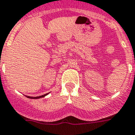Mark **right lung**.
Listing matches in <instances>:
<instances>
[{"label":"right lung","mask_w":135,"mask_h":135,"mask_svg":"<svg viewBox=\"0 0 135 135\" xmlns=\"http://www.w3.org/2000/svg\"><path fill=\"white\" fill-rule=\"evenodd\" d=\"M49 93H47V94H43V95H41V96H39V97H30V96H25L27 98H30V99H40V98H43L44 97H45L46 95H47Z\"/></svg>","instance_id":"obj_1"}]
</instances>
